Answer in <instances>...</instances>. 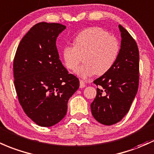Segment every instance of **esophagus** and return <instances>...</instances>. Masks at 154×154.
<instances>
[{
	"label": "esophagus",
	"mask_w": 154,
	"mask_h": 154,
	"mask_svg": "<svg viewBox=\"0 0 154 154\" xmlns=\"http://www.w3.org/2000/svg\"><path fill=\"white\" fill-rule=\"evenodd\" d=\"M86 86L85 82H84L83 80H80V88H85Z\"/></svg>",
	"instance_id": "1"
}]
</instances>
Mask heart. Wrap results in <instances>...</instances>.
<instances>
[{
  "mask_svg": "<svg viewBox=\"0 0 154 154\" xmlns=\"http://www.w3.org/2000/svg\"><path fill=\"white\" fill-rule=\"evenodd\" d=\"M73 45L63 48L64 64L69 70H74L83 57L85 63L75 71L82 79L107 73L116 63L120 51L117 38L99 27L81 31L74 39Z\"/></svg>",
  "mask_w": 154,
  "mask_h": 154,
  "instance_id": "heart-1",
  "label": "heart"
}]
</instances>
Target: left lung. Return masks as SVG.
<instances>
[{
  "mask_svg": "<svg viewBox=\"0 0 154 154\" xmlns=\"http://www.w3.org/2000/svg\"><path fill=\"white\" fill-rule=\"evenodd\" d=\"M121 49L116 63L94 81L99 86L91 103L93 116L100 124L110 126L119 122L129 112L139 85V50L136 42L123 26Z\"/></svg>",
  "mask_w": 154,
  "mask_h": 154,
  "instance_id": "left-lung-1",
  "label": "left lung"
}]
</instances>
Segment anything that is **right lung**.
Here are the masks:
<instances>
[{
	"label": "right lung",
	"mask_w": 154,
	"mask_h": 154,
	"mask_svg": "<svg viewBox=\"0 0 154 154\" xmlns=\"http://www.w3.org/2000/svg\"><path fill=\"white\" fill-rule=\"evenodd\" d=\"M65 29L59 23H37L22 38L14 56V86L20 105L43 127L65 117L69 98L80 87L78 78L69 74L59 59L56 39Z\"/></svg>",
	"instance_id": "obj_1"
}]
</instances>
